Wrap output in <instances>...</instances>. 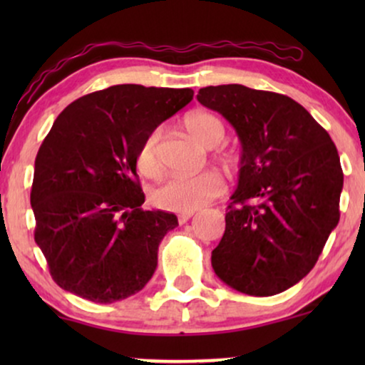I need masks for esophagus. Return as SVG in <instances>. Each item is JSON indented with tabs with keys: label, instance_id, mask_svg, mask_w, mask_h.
Returning <instances> with one entry per match:
<instances>
[{
	"label": "esophagus",
	"instance_id": "obj_1",
	"mask_svg": "<svg viewBox=\"0 0 365 365\" xmlns=\"http://www.w3.org/2000/svg\"><path fill=\"white\" fill-rule=\"evenodd\" d=\"M192 211H189V212H181V214H178V219H179V222L181 224H184V222H187L189 219L192 217Z\"/></svg>",
	"mask_w": 365,
	"mask_h": 365
}]
</instances>
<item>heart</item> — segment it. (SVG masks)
Masks as SVG:
<instances>
[{
    "label": "heart",
    "instance_id": "1",
    "mask_svg": "<svg viewBox=\"0 0 365 365\" xmlns=\"http://www.w3.org/2000/svg\"><path fill=\"white\" fill-rule=\"evenodd\" d=\"M182 126L186 133L202 148H216L226 136L224 124L217 116L206 111H192L184 116ZM159 131L149 133L136 153L138 171L146 178H156L161 171L158 158ZM226 182L217 171L199 174H174L153 192V201L166 211L189 212L202 207L212 199L221 196Z\"/></svg>",
    "mask_w": 365,
    "mask_h": 365
}]
</instances>
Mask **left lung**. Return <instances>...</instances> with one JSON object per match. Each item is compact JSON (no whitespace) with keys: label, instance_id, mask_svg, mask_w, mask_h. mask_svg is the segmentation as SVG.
Segmentation results:
<instances>
[{"label":"left lung","instance_id":"1","mask_svg":"<svg viewBox=\"0 0 365 365\" xmlns=\"http://www.w3.org/2000/svg\"><path fill=\"white\" fill-rule=\"evenodd\" d=\"M197 101L227 119L242 148L214 272L249 296L286 291L311 272L339 222L336 144L284 94L221 84L199 89Z\"/></svg>","mask_w":365,"mask_h":365}]
</instances>
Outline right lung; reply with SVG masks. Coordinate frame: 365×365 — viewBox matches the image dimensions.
I'll return each instance as SVG.
<instances>
[{
  "mask_svg": "<svg viewBox=\"0 0 365 365\" xmlns=\"http://www.w3.org/2000/svg\"><path fill=\"white\" fill-rule=\"evenodd\" d=\"M189 88L116 84L64 108L34 161V241L54 282L96 304L141 291L158 267L173 212L144 211L136 153L191 103Z\"/></svg>",
  "mask_w": 365,
  "mask_h": 365,
  "instance_id": "right-lung-1",
  "label": "right lung"
}]
</instances>
